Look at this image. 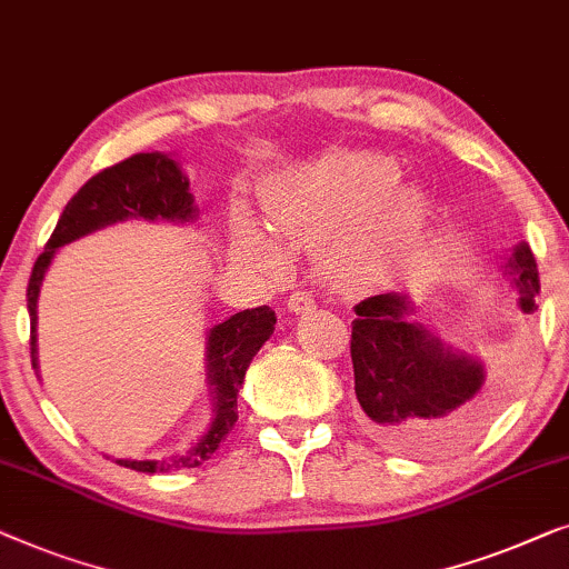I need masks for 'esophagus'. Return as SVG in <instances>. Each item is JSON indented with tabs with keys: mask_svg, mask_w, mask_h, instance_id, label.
Segmentation results:
<instances>
[{
	"mask_svg": "<svg viewBox=\"0 0 569 569\" xmlns=\"http://www.w3.org/2000/svg\"><path fill=\"white\" fill-rule=\"evenodd\" d=\"M288 309L296 311V315H303V311L315 309V299L307 291H293L288 296Z\"/></svg>",
	"mask_w": 569,
	"mask_h": 569,
	"instance_id": "esophagus-1",
	"label": "esophagus"
}]
</instances>
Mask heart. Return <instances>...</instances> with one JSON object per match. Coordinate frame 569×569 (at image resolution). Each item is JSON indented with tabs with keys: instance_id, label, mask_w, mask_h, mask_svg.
<instances>
[{
	"instance_id": "obj_1",
	"label": "heart",
	"mask_w": 569,
	"mask_h": 569,
	"mask_svg": "<svg viewBox=\"0 0 569 569\" xmlns=\"http://www.w3.org/2000/svg\"><path fill=\"white\" fill-rule=\"evenodd\" d=\"M395 159L346 154L270 186V219L286 231L327 234L347 223L332 254L338 262L407 254L426 227V198L399 186Z\"/></svg>"
}]
</instances>
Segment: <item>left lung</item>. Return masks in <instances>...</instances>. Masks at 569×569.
I'll use <instances>...</instances> for the list:
<instances>
[{
    "mask_svg": "<svg viewBox=\"0 0 569 569\" xmlns=\"http://www.w3.org/2000/svg\"><path fill=\"white\" fill-rule=\"evenodd\" d=\"M518 303L536 309L539 270L533 252L521 244L510 260ZM350 358L356 397L366 426L387 446L426 453L451 446L487 412L485 368L453 353L422 325L407 319L410 303L397 293H379L356 307Z\"/></svg>",
    "mask_w": 569,
    "mask_h": 569,
    "instance_id": "8db88e82",
    "label": "left lung"
}]
</instances>
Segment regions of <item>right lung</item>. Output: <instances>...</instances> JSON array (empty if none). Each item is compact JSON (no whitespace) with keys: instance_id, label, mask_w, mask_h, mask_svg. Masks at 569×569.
I'll return each instance as SVG.
<instances>
[{"instance_id":"right-lung-1","label":"right lung","mask_w":569,"mask_h":569,"mask_svg":"<svg viewBox=\"0 0 569 569\" xmlns=\"http://www.w3.org/2000/svg\"><path fill=\"white\" fill-rule=\"evenodd\" d=\"M196 216L193 196L188 193V178L174 164V159L159 151L151 154H133L113 167L94 174L77 190L63 208L59 223H56L46 250L38 254L33 273L28 281V311H30V361L38 371L36 361V301L41 293V283L48 266L59 247L74 242V239L90 234L94 229L123 219H167L188 221ZM276 330V311L268 307L244 309L229 317L227 322L216 325L208 332V381L216 395V418L208 433L190 451L174 456L167 461H133L116 459L126 469L147 471H174L201 467L213 456L227 436L237 426V395L242 387L247 368L258 350Z\"/></svg>"}]
</instances>
